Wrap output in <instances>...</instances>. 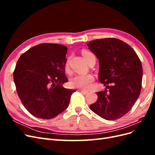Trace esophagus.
Listing matches in <instances>:
<instances>
[{
  "mask_svg": "<svg viewBox=\"0 0 155 155\" xmlns=\"http://www.w3.org/2000/svg\"><path fill=\"white\" fill-rule=\"evenodd\" d=\"M79 91H80L81 92H82L83 94H87L88 92V91H85V90H82V89H79Z\"/></svg>",
  "mask_w": 155,
  "mask_h": 155,
  "instance_id": "esophagus-1",
  "label": "esophagus"
}]
</instances>
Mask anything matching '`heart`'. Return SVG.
Here are the masks:
<instances>
[{"label": "heart", "instance_id": "b5f03b06", "mask_svg": "<svg viewBox=\"0 0 155 155\" xmlns=\"http://www.w3.org/2000/svg\"><path fill=\"white\" fill-rule=\"evenodd\" d=\"M82 55L84 59H85L86 61H87L89 57L94 54L89 52L88 51L84 50L82 51ZM68 67L69 63L68 59L66 62V64H65V68H66V69H68ZM94 80V78L92 74H78L72 78L70 84L72 87L86 89V90H87V89H89L91 87L92 83H93Z\"/></svg>", "mask_w": 155, "mask_h": 155}]
</instances>
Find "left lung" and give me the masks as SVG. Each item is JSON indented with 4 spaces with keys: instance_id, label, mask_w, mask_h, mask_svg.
Returning <instances> with one entry per match:
<instances>
[{
    "instance_id": "1",
    "label": "left lung",
    "mask_w": 155,
    "mask_h": 155,
    "mask_svg": "<svg viewBox=\"0 0 155 155\" xmlns=\"http://www.w3.org/2000/svg\"><path fill=\"white\" fill-rule=\"evenodd\" d=\"M87 46L99 59V81L107 88L96 92L97 100L90 109L105 120L118 119L127 113L140 96L141 61L128 44L118 39L94 40Z\"/></svg>"
}]
</instances>
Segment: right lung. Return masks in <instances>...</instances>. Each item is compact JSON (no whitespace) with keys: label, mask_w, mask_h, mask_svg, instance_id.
Instances as JSON below:
<instances>
[{"label":"right lung","mask_w":155,"mask_h":155,"mask_svg":"<svg viewBox=\"0 0 155 155\" xmlns=\"http://www.w3.org/2000/svg\"><path fill=\"white\" fill-rule=\"evenodd\" d=\"M68 48L59 44L43 43L21 55L13 72L18 96L30 114L41 119L53 118L67 109L76 92L65 88Z\"/></svg>","instance_id":"1"}]
</instances>
